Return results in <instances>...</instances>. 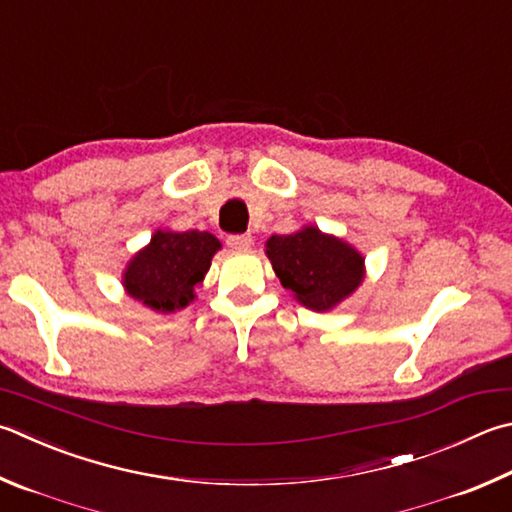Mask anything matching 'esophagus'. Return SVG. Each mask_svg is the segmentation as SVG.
Listing matches in <instances>:
<instances>
[{
  "mask_svg": "<svg viewBox=\"0 0 512 512\" xmlns=\"http://www.w3.org/2000/svg\"><path fill=\"white\" fill-rule=\"evenodd\" d=\"M228 246L235 248V250H248L250 246H253V237H250V235H230Z\"/></svg>",
  "mask_w": 512,
  "mask_h": 512,
  "instance_id": "34e87169",
  "label": "esophagus"
}]
</instances>
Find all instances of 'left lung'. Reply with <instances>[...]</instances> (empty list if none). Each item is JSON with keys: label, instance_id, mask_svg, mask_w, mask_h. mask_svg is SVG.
<instances>
[{"label": "left lung", "instance_id": "1", "mask_svg": "<svg viewBox=\"0 0 512 512\" xmlns=\"http://www.w3.org/2000/svg\"><path fill=\"white\" fill-rule=\"evenodd\" d=\"M266 255L282 286L311 311L333 309L365 280V259L358 250L315 226L273 235Z\"/></svg>", "mask_w": 512, "mask_h": 512}]
</instances>
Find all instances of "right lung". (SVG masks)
<instances>
[{"mask_svg":"<svg viewBox=\"0 0 512 512\" xmlns=\"http://www.w3.org/2000/svg\"><path fill=\"white\" fill-rule=\"evenodd\" d=\"M219 248L210 232L156 230L127 264L125 291L159 313L181 311L194 300V286L203 282Z\"/></svg>","mask_w":512,"mask_h":512,"instance_id":"right-lung-1","label":"right lung"}]
</instances>
